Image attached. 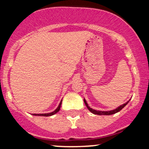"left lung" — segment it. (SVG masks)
Masks as SVG:
<instances>
[{
    "label": "left lung",
    "mask_w": 149,
    "mask_h": 149,
    "mask_svg": "<svg viewBox=\"0 0 149 149\" xmlns=\"http://www.w3.org/2000/svg\"><path fill=\"white\" fill-rule=\"evenodd\" d=\"M130 102V100L128 101V102H126L125 104H122V105H120V107H118V108H116V109H113V110L107 111H97V110H95V109H92V108H90L88 106V103H87L86 100H85V99H84L85 104V106H86V107H87V108H88V110L90 111L91 112V113H93V114H95V115H100V116H101V115L110 116V115H112V114H115V113H116L119 112L121 110V109H123V108L125 107V106L128 104V102Z\"/></svg>",
    "instance_id": "1"
}]
</instances>
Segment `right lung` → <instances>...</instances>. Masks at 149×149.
I'll return each instance as SVG.
<instances>
[{"label": "right lung", "mask_w": 149, "mask_h": 149, "mask_svg": "<svg viewBox=\"0 0 149 149\" xmlns=\"http://www.w3.org/2000/svg\"><path fill=\"white\" fill-rule=\"evenodd\" d=\"M61 102H62V100H61L60 103H59V106H58V107L55 109V110L54 111H52V112H51V113H33V114H32V115L36 116H46V117H47V116H52V115H54V114L57 113L59 111V110H60Z\"/></svg>", "instance_id": "add662e5"}]
</instances>
